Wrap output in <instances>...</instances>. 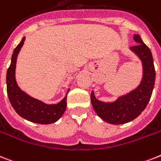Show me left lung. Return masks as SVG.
Instances as JSON below:
<instances>
[{
  "label": "left lung",
  "instance_id": "left-lung-1",
  "mask_svg": "<svg viewBox=\"0 0 161 161\" xmlns=\"http://www.w3.org/2000/svg\"><path fill=\"white\" fill-rule=\"evenodd\" d=\"M133 39L138 44L130 47V49L142 61L143 69L140 84L135 89L111 103L99 101L93 91L91 93V103L97 116L106 122L113 125L127 123L136 118L146 108L155 85V72L152 53L139 35H134Z\"/></svg>",
  "mask_w": 161,
  "mask_h": 161
}]
</instances>
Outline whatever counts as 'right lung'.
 Returning <instances> with one entry per match:
<instances>
[{"label": "right lung", "instance_id": "1", "mask_svg": "<svg viewBox=\"0 0 161 161\" xmlns=\"http://www.w3.org/2000/svg\"><path fill=\"white\" fill-rule=\"evenodd\" d=\"M25 37H23L20 43L16 46L11 62L6 74V89L10 103L17 114L31 122L38 124H51L55 122L62 117L67 107V94L57 104H46L40 100L32 97L22 91L15 80V67L16 59L19 50L24 44Z\"/></svg>", "mask_w": 161, "mask_h": 161}]
</instances>
